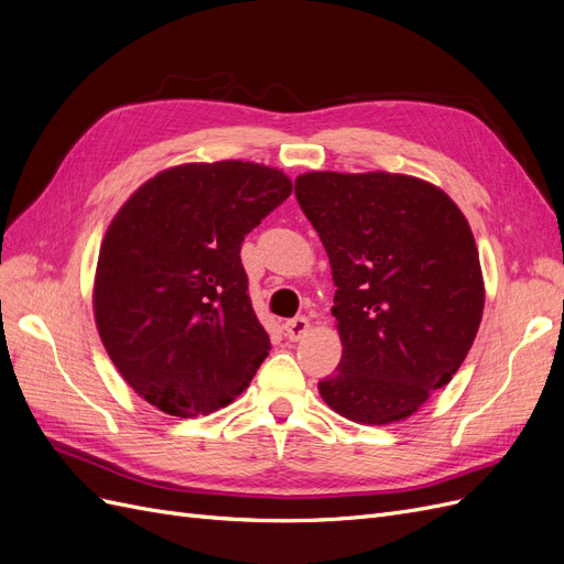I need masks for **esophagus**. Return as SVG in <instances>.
I'll return each mask as SVG.
<instances>
[{"mask_svg":"<svg viewBox=\"0 0 564 564\" xmlns=\"http://www.w3.org/2000/svg\"><path fill=\"white\" fill-rule=\"evenodd\" d=\"M308 329H311L308 317H294L284 324V334L289 340H301L305 334H308Z\"/></svg>","mask_w":564,"mask_h":564,"instance_id":"obj_1","label":"esophagus"}]
</instances>
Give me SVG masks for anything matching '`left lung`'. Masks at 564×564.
<instances>
[{"mask_svg": "<svg viewBox=\"0 0 564 564\" xmlns=\"http://www.w3.org/2000/svg\"><path fill=\"white\" fill-rule=\"evenodd\" d=\"M296 199L329 256L338 371L317 383L362 425L412 416L464 365L485 280L466 216L437 185L390 172H308Z\"/></svg>", "mask_w": 564, "mask_h": 564, "instance_id": "8db88e82", "label": "left lung"}]
</instances>
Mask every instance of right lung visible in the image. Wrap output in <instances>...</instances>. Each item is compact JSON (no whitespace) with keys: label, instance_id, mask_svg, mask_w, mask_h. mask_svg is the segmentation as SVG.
Here are the masks:
<instances>
[{"label":"right lung","instance_id":"obj_1","mask_svg":"<svg viewBox=\"0 0 564 564\" xmlns=\"http://www.w3.org/2000/svg\"><path fill=\"white\" fill-rule=\"evenodd\" d=\"M289 195L292 178L275 166L191 162L145 181L110 220L96 327L122 379L160 412H216L268 357L240 249Z\"/></svg>","mask_w":564,"mask_h":564}]
</instances>
